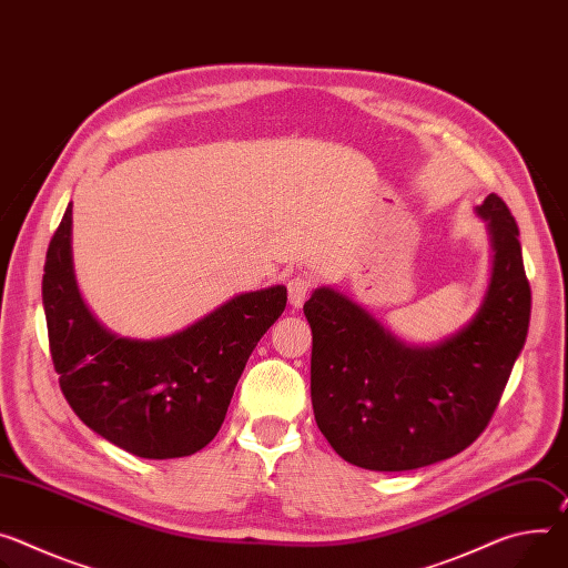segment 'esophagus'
Here are the masks:
<instances>
[{
    "instance_id": "1",
    "label": "esophagus",
    "mask_w": 568,
    "mask_h": 568,
    "mask_svg": "<svg viewBox=\"0 0 568 568\" xmlns=\"http://www.w3.org/2000/svg\"><path fill=\"white\" fill-rule=\"evenodd\" d=\"M311 287H313L311 276L294 274V276L287 281V298H290V305H292V307H298V305L305 301L307 292H311Z\"/></svg>"
}]
</instances>
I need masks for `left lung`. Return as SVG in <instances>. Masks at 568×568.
Masks as SVG:
<instances>
[{
    "mask_svg": "<svg viewBox=\"0 0 568 568\" xmlns=\"http://www.w3.org/2000/svg\"><path fill=\"white\" fill-rule=\"evenodd\" d=\"M478 215L491 235V281L476 317L448 339L403 344L331 287L303 305L313 328L315 422L355 467H428L471 446L494 415L526 344L532 296L505 201L489 194Z\"/></svg>",
    "mask_w": 568,
    "mask_h": 568,
    "instance_id": "1",
    "label": "left lung"
}]
</instances>
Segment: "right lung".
<instances>
[{
    "label": "right lung",
    "instance_id": "add662e5",
    "mask_svg": "<svg viewBox=\"0 0 568 568\" xmlns=\"http://www.w3.org/2000/svg\"><path fill=\"white\" fill-rule=\"evenodd\" d=\"M42 303L51 363L77 417L146 459L185 457L220 433L255 344L287 290L240 294L163 339L118 337L85 307L72 267V203L49 242Z\"/></svg>",
    "mask_w": 568,
    "mask_h": 568
}]
</instances>
